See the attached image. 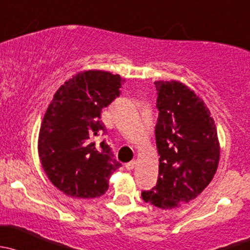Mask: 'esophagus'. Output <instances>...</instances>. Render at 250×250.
I'll return each mask as SVG.
<instances>
[{
    "instance_id": "1",
    "label": "esophagus",
    "mask_w": 250,
    "mask_h": 250,
    "mask_svg": "<svg viewBox=\"0 0 250 250\" xmlns=\"http://www.w3.org/2000/svg\"><path fill=\"white\" fill-rule=\"evenodd\" d=\"M135 165H136V161L132 160V161H130V163H127L125 165V168L127 169V171H131V169H133Z\"/></svg>"
}]
</instances>
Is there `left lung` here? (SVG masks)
Wrapping results in <instances>:
<instances>
[{"mask_svg": "<svg viewBox=\"0 0 250 250\" xmlns=\"http://www.w3.org/2000/svg\"><path fill=\"white\" fill-rule=\"evenodd\" d=\"M154 84L160 165L156 185L142 191V199L171 209L194 200L209 184L219 164L220 146L209 109L194 90L177 81Z\"/></svg>", "mask_w": 250, "mask_h": 250, "instance_id": "8db88e82", "label": "left lung"}]
</instances>
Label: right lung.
Masks as SVG:
<instances>
[{"mask_svg":"<svg viewBox=\"0 0 250 250\" xmlns=\"http://www.w3.org/2000/svg\"><path fill=\"white\" fill-rule=\"evenodd\" d=\"M119 74L90 69L66 81L48 106L38 136L43 169L60 191L77 199L100 197L122 164L97 137L106 132L101 112L120 95Z\"/></svg>","mask_w":250,"mask_h":250,"instance_id":"1","label":"right lung"}]
</instances>
